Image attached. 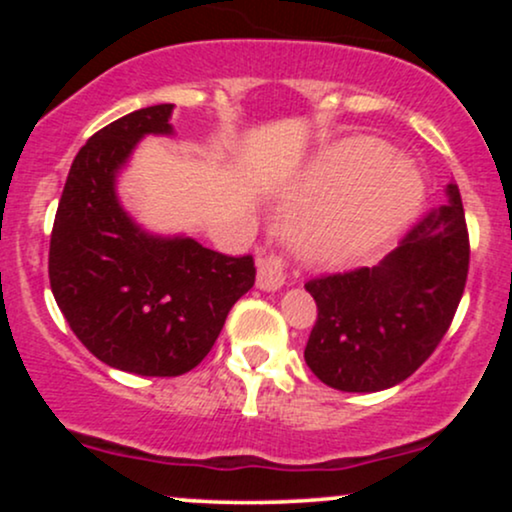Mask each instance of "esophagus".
Segmentation results:
<instances>
[{
    "mask_svg": "<svg viewBox=\"0 0 512 512\" xmlns=\"http://www.w3.org/2000/svg\"><path fill=\"white\" fill-rule=\"evenodd\" d=\"M284 281H286L284 257L279 255L262 257L260 264H257V286H260L262 291H276L284 286Z\"/></svg>",
    "mask_w": 512,
    "mask_h": 512,
    "instance_id": "obj_1",
    "label": "esophagus"
}]
</instances>
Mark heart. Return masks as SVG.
I'll list each match as a JSON object with an SVG mask.
<instances>
[{"label": "heart", "mask_w": 512, "mask_h": 512, "mask_svg": "<svg viewBox=\"0 0 512 512\" xmlns=\"http://www.w3.org/2000/svg\"><path fill=\"white\" fill-rule=\"evenodd\" d=\"M317 207L296 226V245L317 264H349L414 221L424 182L402 158H387L373 139H349L327 149L303 182Z\"/></svg>", "instance_id": "b5f03b06"}]
</instances>
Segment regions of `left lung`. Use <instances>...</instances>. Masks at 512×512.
Segmentation results:
<instances>
[{
    "label": "left lung",
    "instance_id": "8db88e82",
    "mask_svg": "<svg viewBox=\"0 0 512 512\" xmlns=\"http://www.w3.org/2000/svg\"><path fill=\"white\" fill-rule=\"evenodd\" d=\"M383 262L310 279L317 320L305 363L342 392L407 380L448 332L469 272V233L457 185Z\"/></svg>",
    "mask_w": 512,
    "mask_h": 512
}]
</instances>
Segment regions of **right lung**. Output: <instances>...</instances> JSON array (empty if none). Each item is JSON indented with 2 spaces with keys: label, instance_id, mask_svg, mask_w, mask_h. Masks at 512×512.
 I'll return each instance as SVG.
<instances>
[{
  "label": "right lung",
  "instance_id": "obj_1",
  "mask_svg": "<svg viewBox=\"0 0 512 512\" xmlns=\"http://www.w3.org/2000/svg\"><path fill=\"white\" fill-rule=\"evenodd\" d=\"M173 103L134 110L93 134L64 182L50 236V289L79 342L110 368L149 378L192 370L228 310L255 284L250 255L154 236L117 199V173L146 134H173Z\"/></svg>",
  "mask_w": 512,
  "mask_h": 512
}]
</instances>
